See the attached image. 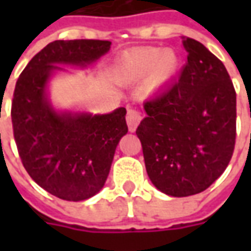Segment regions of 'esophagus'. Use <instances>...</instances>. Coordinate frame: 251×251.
I'll list each match as a JSON object with an SVG mask.
<instances>
[{
	"instance_id": "obj_1",
	"label": "esophagus",
	"mask_w": 251,
	"mask_h": 251,
	"mask_svg": "<svg viewBox=\"0 0 251 251\" xmlns=\"http://www.w3.org/2000/svg\"><path fill=\"white\" fill-rule=\"evenodd\" d=\"M142 120V113L140 110L136 109H129L127 110V114H126V122L129 126V130L134 131L137 129L138 124Z\"/></svg>"
}]
</instances>
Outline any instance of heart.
Returning <instances> with one entry per match:
<instances>
[{"label":"heart","mask_w":251,"mask_h":251,"mask_svg":"<svg viewBox=\"0 0 251 251\" xmlns=\"http://www.w3.org/2000/svg\"><path fill=\"white\" fill-rule=\"evenodd\" d=\"M180 60L172 50L138 48L126 53L117 66V76L125 82H136L147 76L145 91L152 93L168 84L177 74Z\"/></svg>","instance_id":"1"}]
</instances>
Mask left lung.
<instances>
[{
	"mask_svg": "<svg viewBox=\"0 0 251 251\" xmlns=\"http://www.w3.org/2000/svg\"><path fill=\"white\" fill-rule=\"evenodd\" d=\"M179 80L144 103L137 127L149 179L176 198L199 194L230 163L237 137V94L225 64L201 43L183 40Z\"/></svg>",
	"mask_w": 251,
	"mask_h": 251,
	"instance_id": "obj_1",
	"label": "left lung"
}]
</instances>
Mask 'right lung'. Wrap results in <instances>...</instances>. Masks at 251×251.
I'll return each mask as SVG.
<instances>
[{
	"instance_id": "obj_1",
	"label": "right lung",
	"mask_w": 251,
	"mask_h": 251,
	"mask_svg": "<svg viewBox=\"0 0 251 251\" xmlns=\"http://www.w3.org/2000/svg\"><path fill=\"white\" fill-rule=\"evenodd\" d=\"M107 40H56L44 47L17 79L12 100L13 136L21 163L41 188L80 201L104 185L115 148L127 133L126 109L110 114H57L46 98L55 64L87 66L104 55Z\"/></svg>"
}]
</instances>
